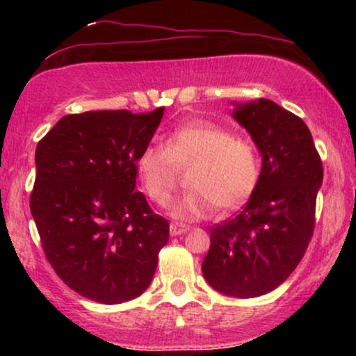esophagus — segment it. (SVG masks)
Instances as JSON below:
<instances>
[{"label":"esophagus","mask_w":356,"mask_h":356,"mask_svg":"<svg viewBox=\"0 0 356 356\" xmlns=\"http://www.w3.org/2000/svg\"><path fill=\"white\" fill-rule=\"evenodd\" d=\"M169 231H170V234H172V236H181V234H184V232L189 231V226H186V224L172 222V224H170Z\"/></svg>","instance_id":"1"}]
</instances>
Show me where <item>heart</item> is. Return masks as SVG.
Here are the masks:
<instances>
[{
    "instance_id": "1",
    "label": "heart",
    "mask_w": 356,
    "mask_h": 356,
    "mask_svg": "<svg viewBox=\"0 0 356 356\" xmlns=\"http://www.w3.org/2000/svg\"><path fill=\"white\" fill-rule=\"evenodd\" d=\"M189 164L191 191L172 207L179 220L204 219L218 206L238 209L254 194L261 179L256 142L206 120L177 125L165 136L164 147H144L136 159V170L150 201L167 207L172 202L177 167Z\"/></svg>"
}]
</instances>
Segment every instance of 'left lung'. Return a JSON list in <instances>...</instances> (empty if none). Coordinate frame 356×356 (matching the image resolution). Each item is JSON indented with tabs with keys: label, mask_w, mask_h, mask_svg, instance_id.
I'll use <instances>...</instances> for the list:
<instances>
[{
	"label": "left lung",
	"mask_w": 356,
	"mask_h": 356,
	"mask_svg": "<svg viewBox=\"0 0 356 356\" xmlns=\"http://www.w3.org/2000/svg\"><path fill=\"white\" fill-rule=\"evenodd\" d=\"M234 118L261 150L263 169L243 211L209 229L202 275L216 291L256 298L288 280L303 259L316 222L323 164L305 122L275 102L239 105Z\"/></svg>",
	"instance_id": "1"
}]
</instances>
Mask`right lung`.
Listing matches in <instances>:
<instances>
[{
	"mask_svg": "<svg viewBox=\"0 0 356 356\" xmlns=\"http://www.w3.org/2000/svg\"><path fill=\"white\" fill-rule=\"evenodd\" d=\"M152 112L70 113L36 145L30 209L44 257L68 288L104 305L144 293L169 222L136 191V159L161 124Z\"/></svg>",
	"mask_w": 356,
	"mask_h": 356,
	"instance_id": "right-lung-1",
	"label": "right lung"
}]
</instances>
